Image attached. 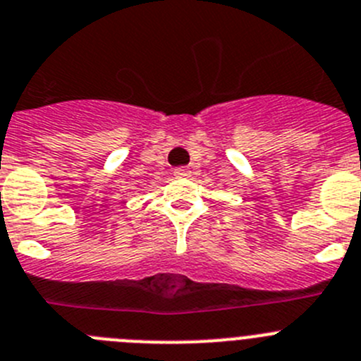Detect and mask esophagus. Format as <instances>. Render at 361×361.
Wrapping results in <instances>:
<instances>
[{
	"label": "esophagus",
	"mask_w": 361,
	"mask_h": 361,
	"mask_svg": "<svg viewBox=\"0 0 361 361\" xmlns=\"http://www.w3.org/2000/svg\"><path fill=\"white\" fill-rule=\"evenodd\" d=\"M174 176L176 178H188L190 176V171L187 167H178L174 169Z\"/></svg>",
	"instance_id": "1"
}]
</instances>
